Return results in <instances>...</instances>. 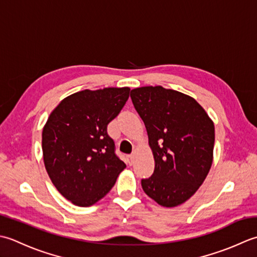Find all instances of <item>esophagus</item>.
<instances>
[{
	"instance_id": "1",
	"label": "esophagus",
	"mask_w": 257,
	"mask_h": 257,
	"mask_svg": "<svg viewBox=\"0 0 257 257\" xmlns=\"http://www.w3.org/2000/svg\"><path fill=\"white\" fill-rule=\"evenodd\" d=\"M127 161H128V164L132 165L134 163V154H131L127 156Z\"/></svg>"
}]
</instances>
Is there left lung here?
Here are the masks:
<instances>
[{"label":"left lung","instance_id":"obj_1","mask_svg":"<svg viewBox=\"0 0 257 257\" xmlns=\"http://www.w3.org/2000/svg\"><path fill=\"white\" fill-rule=\"evenodd\" d=\"M131 98L145 124L155 162L153 175L142 180L143 191L161 206L181 205L211 170L214 123L194 98L171 88L138 87Z\"/></svg>","mask_w":257,"mask_h":257}]
</instances>
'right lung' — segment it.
<instances>
[{
    "mask_svg": "<svg viewBox=\"0 0 257 257\" xmlns=\"http://www.w3.org/2000/svg\"><path fill=\"white\" fill-rule=\"evenodd\" d=\"M130 87L84 90L62 99L42 132L45 170L56 190L87 207L105 196L126 165L115 155L108 123L126 103Z\"/></svg>",
    "mask_w": 257,
    "mask_h": 257,
    "instance_id": "1",
    "label": "right lung"
}]
</instances>
